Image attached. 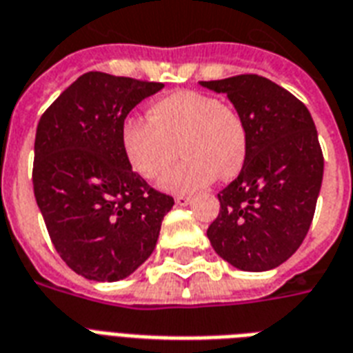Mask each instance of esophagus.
I'll list each match as a JSON object with an SVG mask.
<instances>
[{
	"mask_svg": "<svg viewBox=\"0 0 353 353\" xmlns=\"http://www.w3.org/2000/svg\"><path fill=\"white\" fill-rule=\"evenodd\" d=\"M174 202H176L179 206H188V204H190V202H191V196H188V195H176V196H174Z\"/></svg>",
	"mask_w": 353,
	"mask_h": 353,
	"instance_id": "1",
	"label": "esophagus"
}]
</instances>
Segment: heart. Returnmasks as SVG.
<instances>
[{
    "label": "heart",
    "mask_w": 353,
    "mask_h": 353,
    "mask_svg": "<svg viewBox=\"0 0 353 353\" xmlns=\"http://www.w3.org/2000/svg\"><path fill=\"white\" fill-rule=\"evenodd\" d=\"M184 160L163 179L173 193L196 191L215 176L232 179L247 158L248 138L241 116L214 95L179 90L149 106V119L127 116L121 123V149L130 168L145 180H158L176 158Z\"/></svg>",
    "instance_id": "obj_1"
}]
</instances>
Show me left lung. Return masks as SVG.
<instances>
[{
    "instance_id": "8db88e82",
    "label": "left lung",
    "mask_w": 353,
    "mask_h": 353,
    "mask_svg": "<svg viewBox=\"0 0 353 353\" xmlns=\"http://www.w3.org/2000/svg\"><path fill=\"white\" fill-rule=\"evenodd\" d=\"M201 84L226 94L248 138L241 173L217 195L208 239L237 269H274L296 252L315 215L324 157L313 117L288 90L252 73Z\"/></svg>"
}]
</instances>
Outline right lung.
I'll return each instance as SVG.
<instances>
[{"instance_id": "1", "label": "right lung", "mask_w": 353, "mask_h": 353, "mask_svg": "<svg viewBox=\"0 0 353 353\" xmlns=\"http://www.w3.org/2000/svg\"><path fill=\"white\" fill-rule=\"evenodd\" d=\"M162 88V83L88 72L38 121L37 204L60 258L88 280L132 274L157 247L163 215L174 204L134 173L121 149L123 119Z\"/></svg>"}]
</instances>
